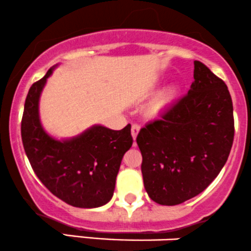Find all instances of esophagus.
I'll use <instances>...</instances> for the list:
<instances>
[{
    "instance_id": "esophagus-1",
    "label": "esophagus",
    "mask_w": 251,
    "mask_h": 251,
    "mask_svg": "<svg viewBox=\"0 0 251 251\" xmlns=\"http://www.w3.org/2000/svg\"><path fill=\"white\" fill-rule=\"evenodd\" d=\"M140 129H141V126H140V125H137V123H134V125L131 126V135H132V138H134V140H136V136H137L138 131H140Z\"/></svg>"
}]
</instances>
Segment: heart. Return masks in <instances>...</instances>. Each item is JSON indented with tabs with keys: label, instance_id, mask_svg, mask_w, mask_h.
<instances>
[{
	"label": "heart",
	"instance_id": "1",
	"mask_svg": "<svg viewBox=\"0 0 251 251\" xmlns=\"http://www.w3.org/2000/svg\"><path fill=\"white\" fill-rule=\"evenodd\" d=\"M173 96H174V90L172 89V88L162 91L161 94H158V95L156 96L154 102H152V105H151L152 110L158 111V110H161V109H163L168 104V103L170 102V100L173 99Z\"/></svg>",
	"mask_w": 251,
	"mask_h": 251
}]
</instances>
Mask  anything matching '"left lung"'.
<instances>
[{"label": "left lung", "instance_id": "left-lung-1", "mask_svg": "<svg viewBox=\"0 0 251 251\" xmlns=\"http://www.w3.org/2000/svg\"><path fill=\"white\" fill-rule=\"evenodd\" d=\"M187 95L147 123L136 142L143 183L152 201L176 205L202 193L226 164L234 142L228 87L200 61Z\"/></svg>", "mask_w": 251, "mask_h": 251}]
</instances>
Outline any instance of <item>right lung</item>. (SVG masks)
<instances>
[{
    "label": "right lung",
    "instance_id": "right-lung-1",
    "mask_svg": "<svg viewBox=\"0 0 251 251\" xmlns=\"http://www.w3.org/2000/svg\"><path fill=\"white\" fill-rule=\"evenodd\" d=\"M51 73L32 83L26 95L21 122L26 157L47 189L63 202L101 207L113 197L121 161L132 144L130 125L121 130L95 126L63 142L51 138L38 119V99Z\"/></svg>",
    "mask_w": 251,
    "mask_h": 251
}]
</instances>
